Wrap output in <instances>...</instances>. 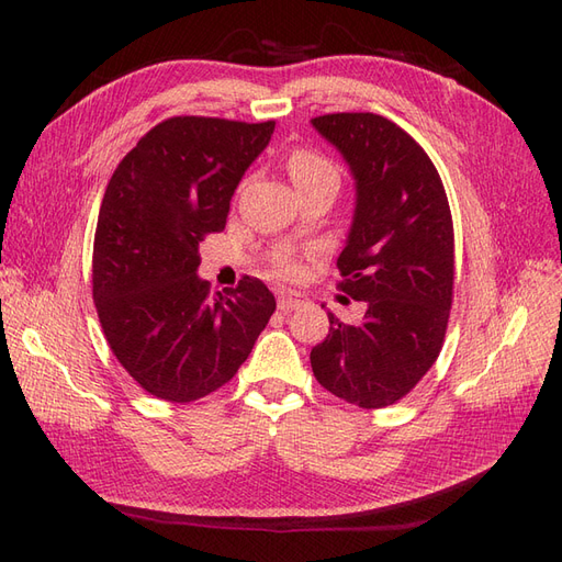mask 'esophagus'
<instances>
[{"mask_svg": "<svg viewBox=\"0 0 562 562\" xmlns=\"http://www.w3.org/2000/svg\"><path fill=\"white\" fill-rule=\"evenodd\" d=\"M277 302H279L281 312H295V310H300V307H304V304H307V300H304L297 293H281Z\"/></svg>", "mask_w": 562, "mask_h": 562, "instance_id": "1", "label": "esophagus"}]
</instances>
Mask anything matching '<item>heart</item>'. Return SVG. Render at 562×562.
<instances>
[{
    "label": "heart",
    "instance_id": "b5f03b06",
    "mask_svg": "<svg viewBox=\"0 0 562 562\" xmlns=\"http://www.w3.org/2000/svg\"><path fill=\"white\" fill-rule=\"evenodd\" d=\"M285 168H288V176H291L300 194L321 190V187H333V190H337L339 187L337 166L328 157H323L321 151L300 147V149L291 151V157H288V161H285ZM281 269L291 274V271H295V265H283Z\"/></svg>",
    "mask_w": 562,
    "mask_h": 562
}]
</instances>
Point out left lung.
Returning a JSON list of instances; mask_svg holds the SVG:
<instances>
[{
	"instance_id": "obj_1",
	"label": "left lung",
	"mask_w": 562,
	"mask_h": 562,
	"mask_svg": "<svg viewBox=\"0 0 562 562\" xmlns=\"http://www.w3.org/2000/svg\"><path fill=\"white\" fill-rule=\"evenodd\" d=\"M356 180V209L339 252V291L366 304L359 323L328 312L312 349L314 378L359 407L411 394L443 347L452 307L454 229L446 187L419 143L386 116L337 112L312 119Z\"/></svg>"
}]
</instances>
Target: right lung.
Segmentation results:
<instances>
[{
	"label": "right lung",
	"instance_id": "1",
	"mask_svg": "<svg viewBox=\"0 0 562 562\" xmlns=\"http://www.w3.org/2000/svg\"><path fill=\"white\" fill-rule=\"evenodd\" d=\"M274 122L171 116L119 161L93 241V302L128 375L147 394L190 403L227 384L277 300L244 277L225 295L196 277L199 244L223 232L246 168Z\"/></svg>",
	"mask_w": 562,
	"mask_h": 562
}]
</instances>
